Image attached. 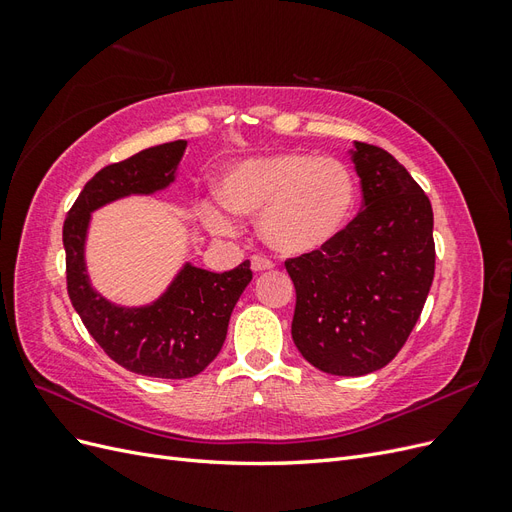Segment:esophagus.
Returning a JSON list of instances; mask_svg holds the SVG:
<instances>
[{
  "instance_id": "obj_1",
  "label": "esophagus",
  "mask_w": 512,
  "mask_h": 512,
  "mask_svg": "<svg viewBox=\"0 0 512 512\" xmlns=\"http://www.w3.org/2000/svg\"><path fill=\"white\" fill-rule=\"evenodd\" d=\"M250 262H252V271L254 273H262V271H271L273 269V262L269 260V258H265V256H252L250 258Z\"/></svg>"
}]
</instances>
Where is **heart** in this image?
Returning <instances> with one entry per match:
<instances>
[{
  "mask_svg": "<svg viewBox=\"0 0 512 512\" xmlns=\"http://www.w3.org/2000/svg\"><path fill=\"white\" fill-rule=\"evenodd\" d=\"M354 177L337 158L280 151L232 166L220 181L222 203L235 213L258 215V232L273 252L305 256L327 247L350 220ZM213 235L235 228L215 203L203 205Z\"/></svg>",
  "mask_w": 512,
  "mask_h": 512,
  "instance_id": "1",
  "label": "heart"
}]
</instances>
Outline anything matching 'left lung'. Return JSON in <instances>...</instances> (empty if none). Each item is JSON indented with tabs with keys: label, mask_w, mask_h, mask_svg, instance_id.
<instances>
[{
	"label": "left lung",
	"mask_w": 512,
	"mask_h": 512,
	"mask_svg": "<svg viewBox=\"0 0 512 512\" xmlns=\"http://www.w3.org/2000/svg\"><path fill=\"white\" fill-rule=\"evenodd\" d=\"M363 209L320 252L286 260L292 339L331 376L389 365L423 312L436 269L429 198L389 151L354 143Z\"/></svg>",
	"instance_id": "1"
}]
</instances>
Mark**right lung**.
<instances>
[{
  "label": "right lung",
  "mask_w": 512,
  "mask_h": 512,
  "mask_svg": "<svg viewBox=\"0 0 512 512\" xmlns=\"http://www.w3.org/2000/svg\"><path fill=\"white\" fill-rule=\"evenodd\" d=\"M185 147L188 141L156 145L102 168L87 181L64 222L68 294L89 335L121 367L164 380L192 378L220 354L232 309L252 282L250 260L224 273L185 262L156 301L128 307L91 286L85 245L91 213L175 183Z\"/></svg>",
  "instance_id": "obj_1"
}]
</instances>
